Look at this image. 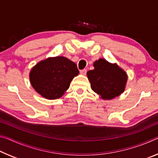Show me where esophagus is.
Returning a JSON list of instances; mask_svg holds the SVG:
<instances>
[{
  "instance_id": "34e87169",
  "label": "esophagus",
  "mask_w": 158,
  "mask_h": 158,
  "mask_svg": "<svg viewBox=\"0 0 158 158\" xmlns=\"http://www.w3.org/2000/svg\"><path fill=\"white\" fill-rule=\"evenodd\" d=\"M86 72H87L86 69H81V70H80V73H81L82 75H85V74H86Z\"/></svg>"
}]
</instances>
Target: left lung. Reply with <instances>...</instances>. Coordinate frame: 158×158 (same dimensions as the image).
<instances>
[{
	"mask_svg": "<svg viewBox=\"0 0 158 158\" xmlns=\"http://www.w3.org/2000/svg\"><path fill=\"white\" fill-rule=\"evenodd\" d=\"M94 69L87 73L90 87L105 100H110L124 92L127 74L116 63H111L103 58L95 60Z\"/></svg>",
	"mask_w": 158,
	"mask_h": 158,
	"instance_id": "left-lung-1",
	"label": "left lung"
}]
</instances>
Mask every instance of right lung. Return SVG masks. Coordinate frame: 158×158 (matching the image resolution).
Listing matches in <instances>:
<instances>
[{"label": "right lung", "mask_w": 158, "mask_h": 158, "mask_svg": "<svg viewBox=\"0 0 158 158\" xmlns=\"http://www.w3.org/2000/svg\"><path fill=\"white\" fill-rule=\"evenodd\" d=\"M79 73L76 64L68 58L49 57L31 69L29 79L37 93L48 100H55L62 97Z\"/></svg>", "instance_id": "1"}]
</instances>
